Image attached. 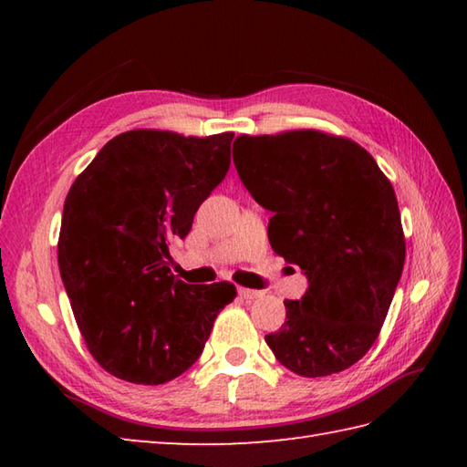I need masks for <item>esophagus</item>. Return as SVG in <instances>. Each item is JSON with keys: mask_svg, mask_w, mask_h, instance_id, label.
I'll list each match as a JSON object with an SVG mask.
<instances>
[{"mask_svg": "<svg viewBox=\"0 0 467 467\" xmlns=\"http://www.w3.org/2000/svg\"><path fill=\"white\" fill-rule=\"evenodd\" d=\"M263 293L261 291H253V289H244V286H241L239 289V296L241 299H246V301H253V299H259Z\"/></svg>", "mask_w": 467, "mask_h": 467, "instance_id": "1", "label": "esophagus"}]
</instances>
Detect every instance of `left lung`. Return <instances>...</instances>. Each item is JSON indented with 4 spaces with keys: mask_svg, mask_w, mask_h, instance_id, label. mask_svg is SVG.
Listing matches in <instances>:
<instances>
[{
    "mask_svg": "<svg viewBox=\"0 0 467 467\" xmlns=\"http://www.w3.org/2000/svg\"><path fill=\"white\" fill-rule=\"evenodd\" d=\"M233 158L246 191L273 213V251L309 281L299 301H285L286 321L266 345L296 375L347 369L371 349L403 271L391 182L365 148L319 130L243 134Z\"/></svg>",
    "mask_w": 467,
    "mask_h": 467,
    "instance_id": "obj_1",
    "label": "left lung"
}]
</instances>
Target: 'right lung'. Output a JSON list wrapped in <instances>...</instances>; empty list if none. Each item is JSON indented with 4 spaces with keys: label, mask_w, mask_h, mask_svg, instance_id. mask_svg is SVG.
Returning <instances> with one entry per match:
<instances>
[{
    "label": "right lung",
    "mask_w": 467,
    "mask_h": 467,
    "mask_svg": "<svg viewBox=\"0 0 467 467\" xmlns=\"http://www.w3.org/2000/svg\"><path fill=\"white\" fill-rule=\"evenodd\" d=\"M233 132L114 136L66 196L59 275L94 359L118 379L161 385L201 357L234 285H186L168 244L231 166Z\"/></svg>",
    "instance_id": "add662e5"
}]
</instances>
